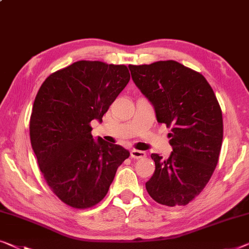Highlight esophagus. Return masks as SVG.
<instances>
[{"instance_id":"34e87169","label":"esophagus","mask_w":249,"mask_h":249,"mask_svg":"<svg viewBox=\"0 0 249 249\" xmlns=\"http://www.w3.org/2000/svg\"><path fill=\"white\" fill-rule=\"evenodd\" d=\"M146 157V153L144 151H139V150H132L131 151V158L132 159H143Z\"/></svg>"}]
</instances>
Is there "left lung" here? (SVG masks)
Wrapping results in <instances>:
<instances>
[{
    "label": "left lung",
    "instance_id": "obj_1",
    "mask_svg": "<svg viewBox=\"0 0 249 249\" xmlns=\"http://www.w3.org/2000/svg\"><path fill=\"white\" fill-rule=\"evenodd\" d=\"M128 68L159 123L171 127L173 151L168 159L151 154L155 171L146 190L161 205H188L206 187L219 159L224 134L219 103L201 73L174 60Z\"/></svg>",
    "mask_w": 249,
    "mask_h": 249
}]
</instances>
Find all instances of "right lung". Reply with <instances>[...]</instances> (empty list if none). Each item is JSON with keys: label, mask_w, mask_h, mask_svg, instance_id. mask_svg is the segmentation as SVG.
I'll use <instances>...</instances> for the list:
<instances>
[{"label": "right lung", "mask_w": 249, "mask_h": 249, "mask_svg": "<svg viewBox=\"0 0 249 249\" xmlns=\"http://www.w3.org/2000/svg\"><path fill=\"white\" fill-rule=\"evenodd\" d=\"M124 65L80 60L47 78L33 103L30 139L53 194L72 208L102 201L129 157L123 146L94 140L90 122L102 118L129 81Z\"/></svg>", "instance_id": "1"}]
</instances>
